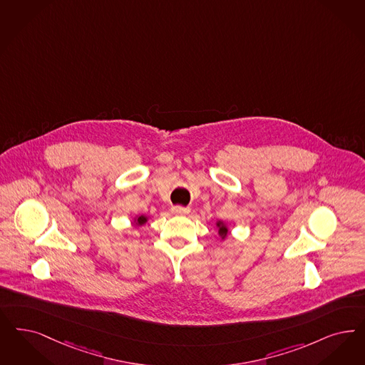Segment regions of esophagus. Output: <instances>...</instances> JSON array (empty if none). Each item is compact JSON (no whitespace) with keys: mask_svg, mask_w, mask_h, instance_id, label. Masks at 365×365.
I'll list each match as a JSON object with an SVG mask.
<instances>
[{"mask_svg":"<svg viewBox=\"0 0 365 365\" xmlns=\"http://www.w3.org/2000/svg\"><path fill=\"white\" fill-rule=\"evenodd\" d=\"M171 210L174 214H187L190 212L189 207H183V206H173Z\"/></svg>","mask_w":365,"mask_h":365,"instance_id":"esophagus-1","label":"esophagus"}]
</instances>
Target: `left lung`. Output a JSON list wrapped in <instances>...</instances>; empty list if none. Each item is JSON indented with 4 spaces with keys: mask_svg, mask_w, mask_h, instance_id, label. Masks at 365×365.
Segmentation results:
<instances>
[{
    "mask_svg": "<svg viewBox=\"0 0 365 365\" xmlns=\"http://www.w3.org/2000/svg\"><path fill=\"white\" fill-rule=\"evenodd\" d=\"M217 225H218V227H220V230H218V232H220V236H221V237H222V239H224V237H225V236H227V227H225V225H221V222H218V224H217Z\"/></svg>",
    "mask_w": 365,
    "mask_h": 365,
    "instance_id": "obj_1",
    "label": "left lung"
}]
</instances>
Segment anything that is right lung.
I'll return each mask as SVG.
<instances>
[{
	"label": "right lung",
	"instance_id": "obj_1",
	"mask_svg": "<svg viewBox=\"0 0 365 365\" xmlns=\"http://www.w3.org/2000/svg\"><path fill=\"white\" fill-rule=\"evenodd\" d=\"M145 221H147V218L144 215H141V217H138V220H136V225H143Z\"/></svg>",
	"mask_w": 365,
	"mask_h": 365
}]
</instances>
